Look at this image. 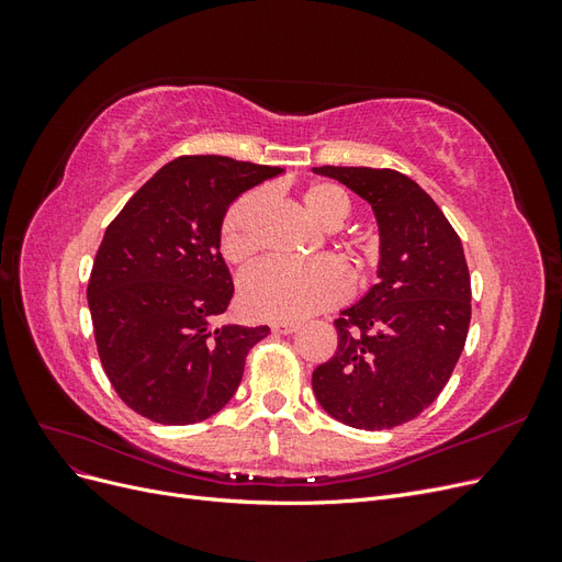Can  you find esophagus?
<instances>
[{
	"mask_svg": "<svg viewBox=\"0 0 562 562\" xmlns=\"http://www.w3.org/2000/svg\"><path fill=\"white\" fill-rule=\"evenodd\" d=\"M297 328H300V323H295V321H277V323H271V333H274V335H291Z\"/></svg>",
	"mask_w": 562,
	"mask_h": 562,
	"instance_id": "esophagus-1",
	"label": "esophagus"
}]
</instances>
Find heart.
Returning <instances> with one entry per match:
<instances>
[{"label": "heart", "instance_id": "obj_1", "mask_svg": "<svg viewBox=\"0 0 562 562\" xmlns=\"http://www.w3.org/2000/svg\"><path fill=\"white\" fill-rule=\"evenodd\" d=\"M300 203L323 229L342 227L349 217L351 201L342 187L333 182H312L304 187ZM265 206L262 192H248L236 199L220 227V250L232 265H248L258 252V217ZM347 258L359 277L375 260V248L363 239L345 246ZM349 295V277L335 260L318 258L312 262L271 260L250 269L239 283L241 307L248 316L265 321H300L318 314Z\"/></svg>", "mask_w": 562, "mask_h": 562}]
</instances>
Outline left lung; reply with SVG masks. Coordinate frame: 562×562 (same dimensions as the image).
<instances>
[{"label": "left lung", "mask_w": 562, "mask_h": 562, "mask_svg": "<svg viewBox=\"0 0 562 562\" xmlns=\"http://www.w3.org/2000/svg\"><path fill=\"white\" fill-rule=\"evenodd\" d=\"M363 196L380 225V283L335 318L337 351L312 386L323 411L382 431L438 398L464 349L471 277L462 241L436 201L391 168L318 166Z\"/></svg>", "instance_id": "left-lung-1"}]
</instances>
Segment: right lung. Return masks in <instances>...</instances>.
Wrapping results in <instances>:
<instances>
[{
  "mask_svg": "<svg viewBox=\"0 0 562 562\" xmlns=\"http://www.w3.org/2000/svg\"><path fill=\"white\" fill-rule=\"evenodd\" d=\"M279 173L217 155L178 157L105 229L87 297L100 363L131 411L184 427L239 389L246 356L269 328L213 326L234 295L220 227L236 196Z\"/></svg>",
  "mask_w": 562,
  "mask_h": 562,
  "instance_id": "1",
  "label": "right lung"
}]
</instances>
